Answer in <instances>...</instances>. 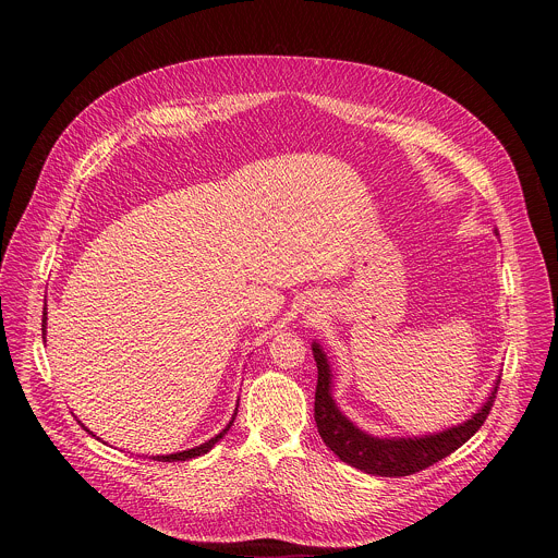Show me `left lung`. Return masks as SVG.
Returning <instances> with one entry per match:
<instances>
[{"instance_id": "obj_1", "label": "left lung", "mask_w": 558, "mask_h": 558, "mask_svg": "<svg viewBox=\"0 0 558 558\" xmlns=\"http://www.w3.org/2000/svg\"><path fill=\"white\" fill-rule=\"evenodd\" d=\"M313 357L317 364V386H315V407H313L317 433H320L329 450H333V454L340 457V461L379 476L415 474L441 461L450 452H454L484 426L486 417L493 411L497 390H499V379H497L484 409L480 413H474L472 420H468L461 426L448 428L437 435L420 437V439L417 437L415 439H379L355 428L338 411L331 397L329 362L325 351L317 344H313Z\"/></svg>"}]
</instances>
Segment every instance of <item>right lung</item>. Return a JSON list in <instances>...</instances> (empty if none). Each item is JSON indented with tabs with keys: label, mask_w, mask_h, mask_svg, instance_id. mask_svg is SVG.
Returning <instances> with one entry per match:
<instances>
[{
	"label": "right lung",
	"mask_w": 558,
	"mask_h": 558,
	"mask_svg": "<svg viewBox=\"0 0 558 558\" xmlns=\"http://www.w3.org/2000/svg\"><path fill=\"white\" fill-rule=\"evenodd\" d=\"M41 327H44V336H46V311H44V320H41ZM238 411V409H235ZM233 420H235V413H233V417H231V422L227 424V428L222 430V433H218L216 437H211L209 441H205V444H201V446H196V448H190V450H183V452H177V454H163V457H151V459H156V461H185V459H194V457H201V454H205V452H209L211 448H214V444L216 441H220L222 437H225V433L229 430V426L233 424ZM88 430V428H86ZM90 433V430H88Z\"/></svg>",
	"instance_id": "1"
}]
</instances>
